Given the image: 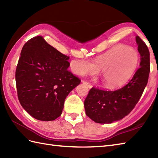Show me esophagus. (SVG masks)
Masks as SVG:
<instances>
[{"instance_id": "1", "label": "esophagus", "mask_w": 158, "mask_h": 158, "mask_svg": "<svg viewBox=\"0 0 158 158\" xmlns=\"http://www.w3.org/2000/svg\"><path fill=\"white\" fill-rule=\"evenodd\" d=\"M83 83H84V84L85 85H86L87 86H88V88L90 89V88H92V85H91V84H90V83H88V82H87V81H81Z\"/></svg>"}]
</instances>
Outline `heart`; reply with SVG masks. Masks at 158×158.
Instances as JSON below:
<instances>
[{"label": "heart", "mask_w": 158, "mask_h": 158, "mask_svg": "<svg viewBox=\"0 0 158 158\" xmlns=\"http://www.w3.org/2000/svg\"><path fill=\"white\" fill-rule=\"evenodd\" d=\"M139 62V53L128 46L117 45L95 60L94 64L86 59L75 61L72 66L77 75H94L101 70L104 84L114 88L124 84L133 75Z\"/></svg>", "instance_id": "b5f03b06"}]
</instances>
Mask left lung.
<instances>
[{
  "label": "left lung",
  "mask_w": 158,
  "mask_h": 158,
  "mask_svg": "<svg viewBox=\"0 0 158 158\" xmlns=\"http://www.w3.org/2000/svg\"><path fill=\"white\" fill-rule=\"evenodd\" d=\"M140 56V68L123 88L105 91L92 88L84 101L86 115L98 123H111L127 116L139 102L148 82L150 54L148 48L139 36H136Z\"/></svg>",
  "instance_id": "obj_1"
}]
</instances>
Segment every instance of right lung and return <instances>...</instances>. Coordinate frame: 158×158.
I'll use <instances>...</instances> for the list:
<instances>
[{"label":"right lung","mask_w":158,"mask_h":158,"mask_svg":"<svg viewBox=\"0 0 158 158\" xmlns=\"http://www.w3.org/2000/svg\"><path fill=\"white\" fill-rule=\"evenodd\" d=\"M69 60L41 36L23 45L15 71L18 96L36 119L53 121L61 115L66 96L81 82L68 70Z\"/></svg>","instance_id":"obj_1"}]
</instances>
